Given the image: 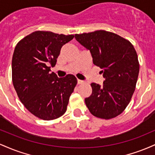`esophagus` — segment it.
<instances>
[{
    "label": "esophagus",
    "mask_w": 155,
    "mask_h": 155,
    "mask_svg": "<svg viewBox=\"0 0 155 155\" xmlns=\"http://www.w3.org/2000/svg\"><path fill=\"white\" fill-rule=\"evenodd\" d=\"M77 83L79 84H81L84 83V81L83 80H81V79H77Z\"/></svg>",
    "instance_id": "34e87169"
}]
</instances>
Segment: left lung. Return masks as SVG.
I'll return each mask as SVG.
<instances>
[{
	"label": "left lung",
	"mask_w": 155,
	"mask_h": 155,
	"mask_svg": "<svg viewBox=\"0 0 155 155\" xmlns=\"http://www.w3.org/2000/svg\"><path fill=\"white\" fill-rule=\"evenodd\" d=\"M78 42L90 50L93 63L105 78L102 86L92 83V92L85 104L93 116L110 120L122 114L136 89L139 63L133 44L106 31L75 34Z\"/></svg>",
	"instance_id": "left-lung-1"
}]
</instances>
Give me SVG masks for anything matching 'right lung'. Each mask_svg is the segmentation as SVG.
Listing matches in <instances>:
<instances>
[{"instance_id":"right-lung-1","label":"right lung","mask_w":155,"mask_h":155,"mask_svg":"<svg viewBox=\"0 0 155 155\" xmlns=\"http://www.w3.org/2000/svg\"><path fill=\"white\" fill-rule=\"evenodd\" d=\"M74 35L35 31L19 41L12 58V81L19 100L35 117L44 120L65 113L77 79L74 75L58 78L50 67L57 63L60 49Z\"/></svg>"}]
</instances>
